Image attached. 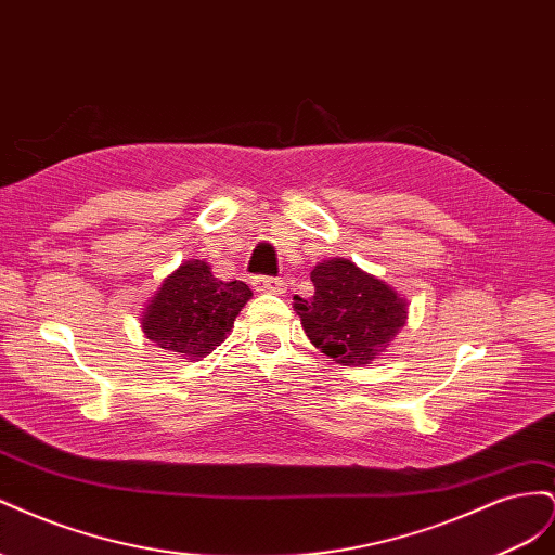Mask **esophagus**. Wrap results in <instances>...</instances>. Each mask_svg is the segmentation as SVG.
I'll use <instances>...</instances> for the list:
<instances>
[{"mask_svg":"<svg viewBox=\"0 0 555 555\" xmlns=\"http://www.w3.org/2000/svg\"><path fill=\"white\" fill-rule=\"evenodd\" d=\"M255 289L261 294H282L284 292V282L280 278H266V275H257L251 280Z\"/></svg>","mask_w":555,"mask_h":555,"instance_id":"34e87169","label":"esophagus"}]
</instances>
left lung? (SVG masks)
<instances>
[{"instance_id": "8db88e82", "label": "left lung", "mask_w": 555, "mask_h": 555, "mask_svg": "<svg viewBox=\"0 0 555 555\" xmlns=\"http://www.w3.org/2000/svg\"><path fill=\"white\" fill-rule=\"evenodd\" d=\"M314 296H294L310 343L335 363L361 367L382 357L408 322V300L343 257L317 263Z\"/></svg>"}]
</instances>
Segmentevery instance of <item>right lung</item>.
I'll return each mask as SVG.
<instances>
[{"mask_svg": "<svg viewBox=\"0 0 555 555\" xmlns=\"http://www.w3.org/2000/svg\"><path fill=\"white\" fill-rule=\"evenodd\" d=\"M251 298L245 282H222L201 259L180 263L150 296L141 314L147 340L198 361L220 347Z\"/></svg>", "mask_w": 555, "mask_h": 555, "instance_id": "1", "label": "right lung"}]
</instances>
